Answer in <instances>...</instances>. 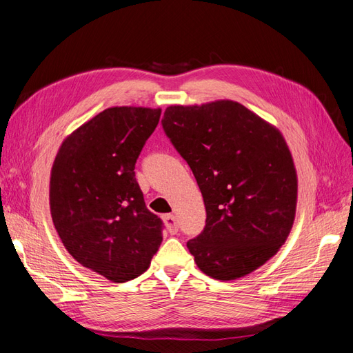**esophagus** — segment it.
Instances as JSON below:
<instances>
[{"mask_svg":"<svg viewBox=\"0 0 353 353\" xmlns=\"http://www.w3.org/2000/svg\"><path fill=\"white\" fill-rule=\"evenodd\" d=\"M163 222H165V227L170 234H176L178 232V222L176 218L174 215H165L163 216Z\"/></svg>","mask_w":353,"mask_h":353,"instance_id":"obj_1","label":"esophagus"}]
</instances>
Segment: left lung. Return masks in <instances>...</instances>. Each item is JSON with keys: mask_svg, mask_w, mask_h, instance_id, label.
Returning <instances> with one entry per match:
<instances>
[{"mask_svg": "<svg viewBox=\"0 0 353 353\" xmlns=\"http://www.w3.org/2000/svg\"><path fill=\"white\" fill-rule=\"evenodd\" d=\"M162 125L205 201L206 227L187 243L199 270L222 281L256 271L296 215L297 174L283 134L232 100L169 105Z\"/></svg>", "mask_w": 353, "mask_h": 353, "instance_id": "8db88e82", "label": "left lung"}]
</instances>
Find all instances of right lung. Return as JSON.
I'll return each mask as SVG.
<instances>
[{
	"mask_svg": "<svg viewBox=\"0 0 353 353\" xmlns=\"http://www.w3.org/2000/svg\"><path fill=\"white\" fill-rule=\"evenodd\" d=\"M162 109H105L63 140L50 175V210L72 258L113 283L137 279L162 243L135 162Z\"/></svg>",
	"mask_w": 353,
	"mask_h": 353,
	"instance_id": "add662e5",
	"label": "right lung"
}]
</instances>
